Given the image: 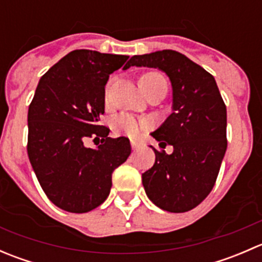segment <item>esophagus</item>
Returning <instances> with one entry per match:
<instances>
[{
    "mask_svg": "<svg viewBox=\"0 0 262 262\" xmlns=\"http://www.w3.org/2000/svg\"><path fill=\"white\" fill-rule=\"evenodd\" d=\"M130 144H132V148H133L134 150L138 149V148H139V143H138V142L133 141V139H132V141H130Z\"/></svg>",
    "mask_w": 262,
    "mask_h": 262,
    "instance_id": "esophagus-1",
    "label": "esophagus"
}]
</instances>
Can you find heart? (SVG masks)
<instances>
[{
  "label": "heart",
  "mask_w": 262,
  "mask_h": 262,
  "mask_svg": "<svg viewBox=\"0 0 262 262\" xmlns=\"http://www.w3.org/2000/svg\"><path fill=\"white\" fill-rule=\"evenodd\" d=\"M160 81H166L160 73L156 72H148L144 73L141 78H139V83H141L142 89H147V87L152 86V84L157 83ZM113 125L118 133L126 134V136L136 137L141 134L144 129L147 128V120L141 118H137L130 114H120L115 116L113 120Z\"/></svg>",
  "instance_id": "b5f03b06"
}]
</instances>
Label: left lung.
<instances>
[{
	"label": "left lung",
	"instance_id": "left-lung-1",
	"mask_svg": "<svg viewBox=\"0 0 262 262\" xmlns=\"http://www.w3.org/2000/svg\"><path fill=\"white\" fill-rule=\"evenodd\" d=\"M158 68L172 86V113L150 136L157 150L153 167L142 173L150 202L171 213L194 209L212 191L227 149V109L209 72L175 50L134 55L125 68Z\"/></svg>",
	"mask_w": 262,
	"mask_h": 262
}]
</instances>
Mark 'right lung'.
Listing matches in <instances>:
<instances>
[{
	"label": "right lung",
	"mask_w": 262,
	"mask_h": 262,
	"mask_svg": "<svg viewBox=\"0 0 262 262\" xmlns=\"http://www.w3.org/2000/svg\"><path fill=\"white\" fill-rule=\"evenodd\" d=\"M128 58L73 50L39 81L28 113V155L41 189L60 209L86 213L102 204L113 171L130 155L128 138H110L99 124L105 84ZM87 138H101L102 144L87 148Z\"/></svg>",
	"instance_id": "right-lung-1"
}]
</instances>
